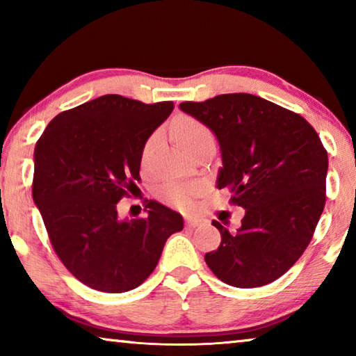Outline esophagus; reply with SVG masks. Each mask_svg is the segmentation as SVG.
<instances>
[{"label":"esophagus","mask_w":356,"mask_h":356,"mask_svg":"<svg viewBox=\"0 0 356 356\" xmlns=\"http://www.w3.org/2000/svg\"><path fill=\"white\" fill-rule=\"evenodd\" d=\"M207 225V220H204V218H186V226L188 227H202V226H206Z\"/></svg>","instance_id":"esophagus-1"}]
</instances>
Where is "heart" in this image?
Masks as SVG:
<instances>
[{"instance_id": "heart-1", "label": "heart", "mask_w": 356, "mask_h": 356, "mask_svg": "<svg viewBox=\"0 0 356 356\" xmlns=\"http://www.w3.org/2000/svg\"><path fill=\"white\" fill-rule=\"evenodd\" d=\"M174 136H176L177 143L180 147L185 149L186 152L195 149L200 144L213 140V135L207 125H204L200 120L195 118L182 116L176 120L174 124ZM160 143V134H154L149 136L143 147V163H149L150 155L159 146ZM197 190L196 185H185V184H168L161 190V195H163L165 200L176 206L179 209H190L193 206V195H195Z\"/></svg>"}]
</instances>
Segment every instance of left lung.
<instances>
[{
  "label": "left lung",
  "instance_id": "8db88e82",
  "mask_svg": "<svg viewBox=\"0 0 356 356\" xmlns=\"http://www.w3.org/2000/svg\"><path fill=\"white\" fill-rule=\"evenodd\" d=\"M180 110L213 131L222 168L216 188L245 209L242 226L206 254L216 278L251 289L284 275L308 248L325 207L328 154L308 120L252 94L184 102Z\"/></svg>",
  "mask_w": 356,
  "mask_h": 356
}]
</instances>
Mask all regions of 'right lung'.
I'll return each instance as SVG.
<instances>
[{"mask_svg":"<svg viewBox=\"0 0 356 356\" xmlns=\"http://www.w3.org/2000/svg\"><path fill=\"white\" fill-rule=\"evenodd\" d=\"M172 110V102L102 95L59 113L35 144L33 200L53 250L95 291L143 284L168 237L184 229L182 215L156 201H147L146 218L118 215V202L141 179L144 144Z\"/></svg>","mask_w":356,"mask_h":356,"instance_id":"right-lung-1","label":"right lung"}]
</instances>
